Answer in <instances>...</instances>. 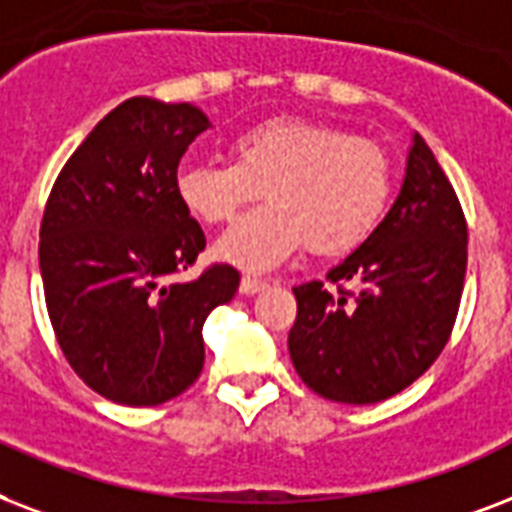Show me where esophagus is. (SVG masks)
Returning <instances> with one entry per match:
<instances>
[{"instance_id":"obj_1","label":"esophagus","mask_w":512,"mask_h":512,"mask_svg":"<svg viewBox=\"0 0 512 512\" xmlns=\"http://www.w3.org/2000/svg\"><path fill=\"white\" fill-rule=\"evenodd\" d=\"M264 288H267V280H259V277L245 275L240 280V293H245V296H253V293L264 291Z\"/></svg>"}]
</instances>
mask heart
Listing matches in <instances>:
<instances>
[{"label":"heart","mask_w":512,"mask_h":512,"mask_svg":"<svg viewBox=\"0 0 512 512\" xmlns=\"http://www.w3.org/2000/svg\"><path fill=\"white\" fill-rule=\"evenodd\" d=\"M232 160L186 162L176 192L202 224L232 221L216 256L240 269L264 272L304 245L318 256H342L374 235L395 189L387 149L371 138L304 117H272L229 144Z\"/></svg>","instance_id":"obj_1"}]
</instances>
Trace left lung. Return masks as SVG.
I'll return each instance as SVG.
<instances>
[{
  "label": "left lung",
  "instance_id": "left-lung-1",
  "mask_svg": "<svg viewBox=\"0 0 512 512\" xmlns=\"http://www.w3.org/2000/svg\"><path fill=\"white\" fill-rule=\"evenodd\" d=\"M467 269L454 186L414 136L398 200L376 232L320 280L296 285L288 352L301 382L336 403H379L446 347Z\"/></svg>",
  "mask_w": 512,
  "mask_h": 512
}]
</instances>
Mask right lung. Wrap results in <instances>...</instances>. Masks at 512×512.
Wrapping results in <instances>:
<instances>
[{
    "label": "right lung",
    "instance_id": "obj_1",
    "mask_svg": "<svg viewBox=\"0 0 512 512\" xmlns=\"http://www.w3.org/2000/svg\"><path fill=\"white\" fill-rule=\"evenodd\" d=\"M208 117L192 104L128 98L55 178L39 227V269L55 339L74 374L122 406H160L202 371V323L240 285L229 264L189 283L205 251L178 200V162Z\"/></svg>",
    "mask_w": 512,
    "mask_h": 512
}]
</instances>
